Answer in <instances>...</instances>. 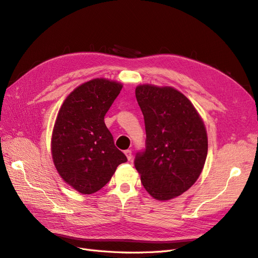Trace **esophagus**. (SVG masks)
<instances>
[{"instance_id": "obj_1", "label": "esophagus", "mask_w": 258, "mask_h": 258, "mask_svg": "<svg viewBox=\"0 0 258 258\" xmlns=\"http://www.w3.org/2000/svg\"><path fill=\"white\" fill-rule=\"evenodd\" d=\"M124 154H126V156H127V158H128V160H131V159H132V152H131L130 150H127V151H124Z\"/></svg>"}]
</instances>
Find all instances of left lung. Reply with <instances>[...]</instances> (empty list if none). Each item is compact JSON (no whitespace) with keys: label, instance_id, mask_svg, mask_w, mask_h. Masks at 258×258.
Wrapping results in <instances>:
<instances>
[{"label":"left lung","instance_id":"left-lung-1","mask_svg":"<svg viewBox=\"0 0 258 258\" xmlns=\"http://www.w3.org/2000/svg\"><path fill=\"white\" fill-rule=\"evenodd\" d=\"M137 101L145 122V148L135 167L144 188L157 200L189 189L204 169L208 154L205 124L190 101L171 87L141 85Z\"/></svg>","mask_w":258,"mask_h":258}]
</instances>
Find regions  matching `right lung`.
<instances>
[{
  "mask_svg": "<svg viewBox=\"0 0 258 258\" xmlns=\"http://www.w3.org/2000/svg\"><path fill=\"white\" fill-rule=\"evenodd\" d=\"M121 88L104 79L89 81L70 93L58 113L51 139L53 163L60 176L82 194L102 188L127 161L104 122Z\"/></svg>",
  "mask_w": 258,
  "mask_h": 258,
  "instance_id": "right-lung-1",
  "label": "right lung"
}]
</instances>
